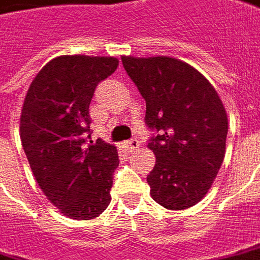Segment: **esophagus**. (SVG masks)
I'll return each mask as SVG.
<instances>
[{
  "label": "esophagus",
  "mask_w": 260,
  "mask_h": 260,
  "mask_svg": "<svg viewBox=\"0 0 260 260\" xmlns=\"http://www.w3.org/2000/svg\"><path fill=\"white\" fill-rule=\"evenodd\" d=\"M126 145H127L128 151H136V149L140 147V141H138L137 138H132V140H128L127 143H126Z\"/></svg>",
  "instance_id": "1"
}]
</instances>
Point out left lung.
<instances>
[{
    "mask_svg": "<svg viewBox=\"0 0 260 260\" xmlns=\"http://www.w3.org/2000/svg\"><path fill=\"white\" fill-rule=\"evenodd\" d=\"M123 68L147 104L145 124L155 132L148 148L155 166L151 197L166 209L198 204L220 169L227 113L215 87L198 70L169 56H122Z\"/></svg>",
    "mask_w": 260,
    "mask_h": 260,
    "instance_id": "1",
    "label": "left lung"
}]
</instances>
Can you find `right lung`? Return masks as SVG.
Segmentation results:
<instances>
[{
    "instance_id": "obj_1",
    "label": "right lung",
    "mask_w": 260,
    "mask_h": 260,
    "mask_svg": "<svg viewBox=\"0 0 260 260\" xmlns=\"http://www.w3.org/2000/svg\"><path fill=\"white\" fill-rule=\"evenodd\" d=\"M117 65L112 56L62 55L40 70L24 98V153L47 200L70 219L90 220L111 204L117 149L102 140L88 143V108L98 83Z\"/></svg>"
}]
</instances>
